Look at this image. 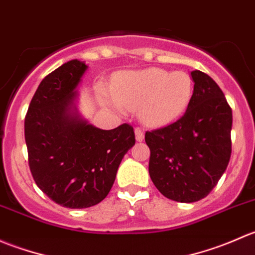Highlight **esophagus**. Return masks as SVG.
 <instances>
[{
	"mask_svg": "<svg viewBox=\"0 0 255 255\" xmlns=\"http://www.w3.org/2000/svg\"><path fill=\"white\" fill-rule=\"evenodd\" d=\"M134 134H135V139H137V142H143L144 132L142 129H140V128H135Z\"/></svg>",
	"mask_w": 255,
	"mask_h": 255,
	"instance_id": "esophagus-1",
	"label": "esophagus"
}]
</instances>
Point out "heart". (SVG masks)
I'll list each match as a JSON object with an SVG mask.
<instances>
[{
    "mask_svg": "<svg viewBox=\"0 0 255 255\" xmlns=\"http://www.w3.org/2000/svg\"><path fill=\"white\" fill-rule=\"evenodd\" d=\"M192 96V80L185 71L159 68L127 71L117 76L112 90L102 89V101L115 111L138 110L140 122L163 127L179 120Z\"/></svg>",
    "mask_w": 255,
    "mask_h": 255,
    "instance_id": "b5f03b06",
    "label": "heart"
}]
</instances>
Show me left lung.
I'll use <instances>...</instances> for the list:
<instances>
[{"label":"left lung","instance_id":"8db88e82","mask_svg":"<svg viewBox=\"0 0 255 255\" xmlns=\"http://www.w3.org/2000/svg\"><path fill=\"white\" fill-rule=\"evenodd\" d=\"M194 92L185 115L168 127L145 133L149 175L173 201L206 197L231 158L232 110L222 90L200 70L191 71Z\"/></svg>","mask_w":255,"mask_h":255}]
</instances>
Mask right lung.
<instances>
[{
	"label": "right lung",
	"mask_w": 255,
	"mask_h": 255,
	"mask_svg": "<svg viewBox=\"0 0 255 255\" xmlns=\"http://www.w3.org/2000/svg\"><path fill=\"white\" fill-rule=\"evenodd\" d=\"M89 66L74 59L42 80L24 120L35 184L68 208H87L109 195L123 156L134 145L129 125L105 130L80 115L78 87Z\"/></svg>",
	"instance_id": "obj_1"
}]
</instances>
